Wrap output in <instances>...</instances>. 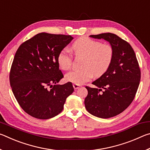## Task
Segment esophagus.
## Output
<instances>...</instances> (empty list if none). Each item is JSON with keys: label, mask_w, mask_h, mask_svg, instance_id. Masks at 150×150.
<instances>
[{"label": "esophagus", "mask_w": 150, "mask_h": 150, "mask_svg": "<svg viewBox=\"0 0 150 150\" xmlns=\"http://www.w3.org/2000/svg\"><path fill=\"white\" fill-rule=\"evenodd\" d=\"M73 88H74V89H77V88H79L81 87V85H77V84H73Z\"/></svg>", "instance_id": "obj_1"}]
</instances>
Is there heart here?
<instances>
[{"label":"heart","mask_w":150,"mask_h":150,"mask_svg":"<svg viewBox=\"0 0 150 150\" xmlns=\"http://www.w3.org/2000/svg\"><path fill=\"white\" fill-rule=\"evenodd\" d=\"M71 50L77 56L85 57L84 69L73 70L65 75V79L74 84L81 85L89 81L94 75L104 74L110 65L113 58V48L109 44H102L87 37H81L73 42ZM72 55L66 49L61 50L57 62L60 69L69 70L72 64Z\"/></svg>","instance_id":"1"}]
</instances>
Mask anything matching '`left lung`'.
Listing matches in <instances>:
<instances>
[{"label":"left lung","mask_w":150,"mask_h":150,"mask_svg":"<svg viewBox=\"0 0 150 150\" xmlns=\"http://www.w3.org/2000/svg\"><path fill=\"white\" fill-rule=\"evenodd\" d=\"M90 37L107 41L114 54L107 71L92 83L96 87H86L85 108L96 117L111 118L122 112L133 101L140 81V69L132 47L117 35L104 33Z\"/></svg>","instance_id":"8db88e82"}]
</instances>
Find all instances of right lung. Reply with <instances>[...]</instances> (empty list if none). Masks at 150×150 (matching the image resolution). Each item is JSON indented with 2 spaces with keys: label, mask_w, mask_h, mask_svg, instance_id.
<instances>
[{
  "label": "right lung",
  "mask_w": 150,
  "mask_h": 150,
  "mask_svg": "<svg viewBox=\"0 0 150 150\" xmlns=\"http://www.w3.org/2000/svg\"><path fill=\"white\" fill-rule=\"evenodd\" d=\"M73 39L71 35L42 32L22 44L16 51L10 83L18 103L29 115L42 120L54 117L63 110L66 98L74 91L71 82L56 85L63 77L57 55Z\"/></svg>",
  "instance_id": "obj_1"
}]
</instances>
